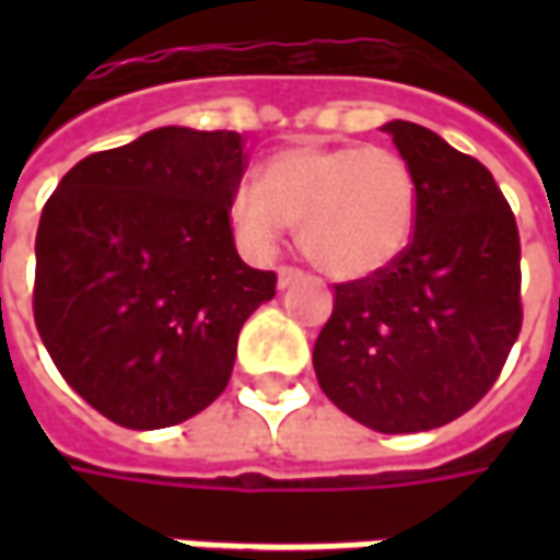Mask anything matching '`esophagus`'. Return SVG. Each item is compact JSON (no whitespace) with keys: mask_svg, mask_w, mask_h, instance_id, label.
I'll use <instances>...</instances> for the list:
<instances>
[{"mask_svg":"<svg viewBox=\"0 0 560 560\" xmlns=\"http://www.w3.org/2000/svg\"><path fill=\"white\" fill-rule=\"evenodd\" d=\"M305 272L296 267H279V288H291L293 281L303 279Z\"/></svg>","mask_w":560,"mask_h":560,"instance_id":"obj_1","label":"esophagus"}]
</instances>
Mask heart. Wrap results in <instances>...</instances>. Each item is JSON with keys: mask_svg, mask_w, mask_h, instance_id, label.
I'll use <instances>...</instances> for the list:
<instances>
[{"mask_svg": "<svg viewBox=\"0 0 560 560\" xmlns=\"http://www.w3.org/2000/svg\"><path fill=\"white\" fill-rule=\"evenodd\" d=\"M231 221L255 255H272L293 224L320 272L365 279L411 243L417 179L393 149L293 147L267 161L260 183L233 191Z\"/></svg>", "mask_w": 560, "mask_h": 560, "instance_id": "1", "label": "heart"}]
</instances>
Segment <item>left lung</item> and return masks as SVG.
Listing matches in <instances>:
<instances>
[{
  "instance_id": "8db88e82",
  "label": "left lung",
  "mask_w": 560,
  "mask_h": 560,
  "mask_svg": "<svg viewBox=\"0 0 560 560\" xmlns=\"http://www.w3.org/2000/svg\"><path fill=\"white\" fill-rule=\"evenodd\" d=\"M417 179L408 248L332 284L315 341L327 399L384 434L446 425L492 389L522 329L516 215L480 161L429 128L384 126Z\"/></svg>"
}]
</instances>
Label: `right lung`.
<instances>
[{
	"label": "right lung",
	"instance_id": "obj_1",
	"mask_svg": "<svg viewBox=\"0 0 560 560\" xmlns=\"http://www.w3.org/2000/svg\"><path fill=\"white\" fill-rule=\"evenodd\" d=\"M236 131L155 128L78 161L44 203L32 312L80 399L126 429L200 413L231 381L240 329L276 272L236 255Z\"/></svg>",
	"mask_w": 560,
	"mask_h": 560
}]
</instances>
